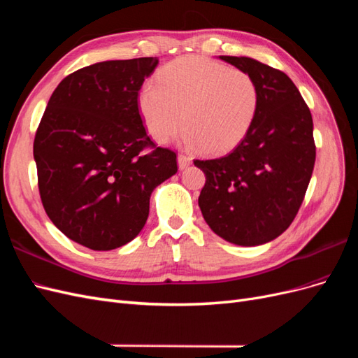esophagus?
<instances>
[{
  "label": "esophagus",
  "instance_id": "esophagus-1",
  "mask_svg": "<svg viewBox=\"0 0 358 358\" xmlns=\"http://www.w3.org/2000/svg\"><path fill=\"white\" fill-rule=\"evenodd\" d=\"M189 164H191V157L183 155V154H179V155H178V166H179L180 170L187 169Z\"/></svg>",
  "mask_w": 358,
  "mask_h": 358
}]
</instances>
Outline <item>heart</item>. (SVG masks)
Here are the masks:
<instances>
[{
  "label": "heart",
  "instance_id": "heart-1",
  "mask_svg": "<svg viewBox=\"0 0 358 358\" xmlns=\"http://www.w3.org/2000/svg\"><path fill=\"white\" fill-rule=\"evenodd\" d=\"M138 92L148 133L167 143L187 127L185 140L204 154L230 152L243 142L258 110V86L249 73L203 57L169 62Z\"/></svg>",
  "mask_w": 358,
  "mask_h": 358
}]
</instances>
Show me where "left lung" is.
I'll return each mask as SVG.
<instances>
[{"label": "left lung", "mask_w": 358, "mask_h": 358, "mask_svg": "<svg viewBox=\"0 0 358 358\" xmlns=\"http://www.w3.org/2000/svg\"><path fill=\"white\" fill-rule=\"evenodd\" d=\"M220 58L252 76L258 110L230 154L194 159L206 175L199 206L227 242L263 245L288 229L305 199L315 164L312 115L284 71L248 57Z\"/></svg>", "instance_id": "obj_1"}]
</instances>
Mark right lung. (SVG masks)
<instances>
[{
    "label": "right lung",
    "instance_id": "right-lung-1",
    "mask_svg": "<svg viewBox=\"0 0 358 358\" xmlns=\"http://www.w3.org/2000/svg\"><path fill=\"white\" fill-rule=\"evenodd\" d=\"M157 66L152 57L104 61L69 74L37 128L43 208L69 239L94 251L131 242L150 194L178 171L176 152L150 140L138 110V91Z\"/></svg>",
    "mask_w": 358,
    "mask_h": 358
}]
</instances>
